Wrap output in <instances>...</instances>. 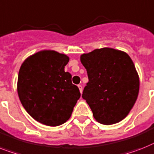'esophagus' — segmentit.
Here are the masks:
<instances>
[{
  "label": "esophagus",
  "mask_w": 154,
  "mask_h": 154,
  "mask_svg": "<svg viewBox=\"0 0 154 154\" xmlns=\"http://www.w3.org/2000/svg\"><path fill=\"white\" fill-rule=\"evenodd\" d=\"M78 88H79L80 92H81H81H82V91H83V88H82V85H78Z\"/></svg>",
  "instance_id": "1"
}]
</instances>
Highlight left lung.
I'll return each mask as SVG.
<instances>
[{
    "label": "left lung",
    "mask_w": 154,
    "mask_h": 154,
    "mask_svg": "<svg viewBox=\"0 0 154 154\" xmlns=\"http://www.w3.org/2000/svg\"><path fill=\"white\" fill-rule=\"evenodd\" d=\"M88 82L82 97L100 123L120 122L131 112L139 92V77L126 52L109 47L81 55Z\"/></svg>",
    "instance_id": "obj_1"
}]
</instances>
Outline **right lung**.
Instances as JSON below:
<instances>
[{
    "label": "right lung",
    "mask_w": 154,
    "mask_h": 154,
    "mask_svg": "<svg viewBox=\"0 0 154 154\" xmlns=\"http://www.w3.org/2000/svg\"><path fill=\"white\" fill-rule=\"evenodd\" d=\"M69 57L51 50L29 56L19 71L17 92L21 103L34 119L57 127L70 118L81 97L72 84V76L65 72Z\"/></svg>",
    "instance_id": "1"
}]
</instances>
